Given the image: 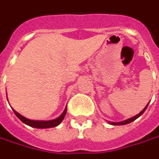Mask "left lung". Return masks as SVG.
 <instances>
[{
  "label": "left lung",
  "mask_w": 159,
  "mask_h": 159,
  "mask_svg": "<svg viewBox=\"0 0 159 159\" xmlns=\"http://www.w3.org/2000/svg\"><path fill=\"white\" fill-rule=\"evenodd\" d=\"M149 102L147 103V105L144 107V109H143V111H141V112H140L139 114H138V115L134 116L133 117H130V118H129V119L123 121V122H120V123H113V122H109V124H111V125H127V124H129V123H131V122H133V121L136 120L137 118H139V116H141V115L143 114V112L145 111V110H146V108H147V106H148V104H149Z\"/></svg>",
  "instance_id": "obj_1"
}]
</instances>
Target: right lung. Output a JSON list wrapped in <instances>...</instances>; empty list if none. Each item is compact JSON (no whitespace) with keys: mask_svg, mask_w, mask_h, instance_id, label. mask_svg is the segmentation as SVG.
<instances>
[{"mask_svg":"<svg viewBox=\"0 0 159 159\" xmlns=\"http://www.w3.org/2000/svg\"><path fill=\"white\" fill-rule=\"evenodd\" d=\"M13 111L15 112V114L16 116L20 119L22 123H24L25 125L31 126V127H34V128H38V129H45V128H53V127H56L57 125H59L61 124V122L63 120L64 116L66 115V112H67V107L65 108L64 111L61 113V115L60 116H58L56 119H53V120H48V121H37V120H31L29 118H26L25 116H21L20 114H19L17 111H16L14 109Z\"/></svg>","mask_w":159,"mask_h":159,"instance_id":"obj_1","label":"right lung"}]
</instances>
